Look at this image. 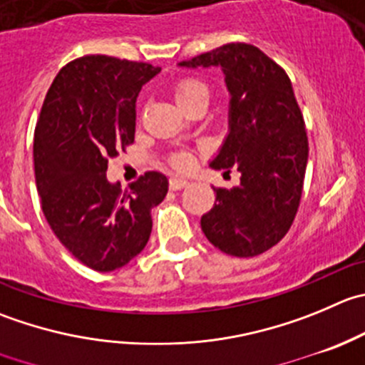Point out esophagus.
<instances>
[{"label":"esophagus","instance_id":"esophagus-1","mask_svg":"<svg viewBox=\"0 0 365 365\" xmlns=\"http://www.w3.org/2000/svg\"><path fill=\"white\" fill-rule=\"evenodd\" d=\"M189 185V182H187V180H183V178H171L169 180V189L171 190H180V189H183V187H187Z\"/></svg>","mask_w":365,"mask_h":365}]
</instances>
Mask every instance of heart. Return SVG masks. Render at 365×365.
<instances>
[{
	"label": "heart",
	"instance_id": "b5f03b06",
	"mask_svg": "<svg viewBox=\"0 0 365 365\" xmlns=\"http://www.w3.org/2000/svg\"><path fill=\"white\" fill-rule=\"evenodd\" d=\"M175 98L178 101V105L182 108L189 107L190 103L197 100H207L208 101V87L207 83H203L201 80L192 76L182 78V80L176 81L175 85ZM168 162L175 169H187L192 164V157H190L189 151L178 150L173 151L168 157Z\"/></svg>",
	"mask_w": 365,
	"mask_h": 365
}]
</instances>
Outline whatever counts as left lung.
I'll list each match as a JSON object with an SVG mask.
<instances>
[{"mask_svg":"<svg viewBox=\"0 0 365 365\" xmlns=\"http://www.w3.org/2000/svg\"><path fill=\"white\" fill-rule=\"evenodd\" d=\"M180 66H219L232 94L230 133L214 169L240 173V185L214 187L201 230L232 257H257L291 228L303 192L309 137L284 67L257 46L230 42Z\"/></svg>","mask_w":365,"mask_h":365,"instance_id":"left-lung-1","label":"left lung"}]
</instances>
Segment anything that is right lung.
Wrapping results in <instances>:
<instances>
[{"label":"right lung","instance_id":"1","mask_svg":"<svg viewBox=\"0 0 365 365\" xmlns=\"http://www.w3.org/2000/svg\"><path fill=\"white\" fill-rule=\"evenodd\" d=\"M160 67L107 55L58 71L35 126L34 165L41 207L56 239L94 271H114L144 250L151 208L168 178L148 171L130 190L107 180L108 160L135 139V101Z\"/></svg>","mask_w":365,"mask_h":365}]
</instances>
